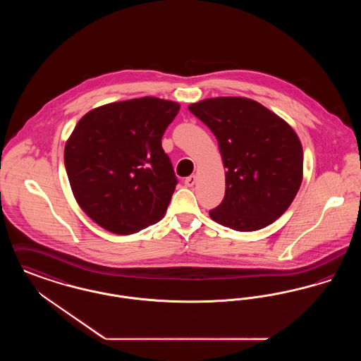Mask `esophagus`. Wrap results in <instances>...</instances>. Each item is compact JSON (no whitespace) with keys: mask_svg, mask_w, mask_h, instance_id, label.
Here are the masks:
<instances>
[{"mask_svg":"<svg viewBox=\"0 0 361 361\" xmlns=\"http://www.w3.org/2000/svg\"><path fill=\"white\" fill-rule=\"evenodd\" d=\"M195 183H196V176H195V174L189 176V177H187V178L184 180V184H185L187 187H193Z\"/></svg>","mask_w":361,"mask_h":361,"instance_id":"obj_1","label":"esophagus"}]
</instances>
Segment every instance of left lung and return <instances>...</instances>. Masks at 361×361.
Wrapping results in <instances>:
<instances>
[{
  "mask_svg": "<svg viewBox=\"0 0 361 361\" xmlns=\"http://www.w3.org/2000/svg\"><path fill=\"white\" fill-rule=\"evenodd\" d=\"M189 111L218 139L226 192L209 211L212 221L237 231L274 224L300 188L303 150L291 127L245 97L207 99Z\"/></svg>",
  "mask_w": 361,
  "mask_h": 361,
  "instance_id": "left-lung-1",
  "label": "left lung"
}]
</instances>
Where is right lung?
I'll list each match as a JSON object with an SVG mask.
<instances>
[{
	"instance_id": "right-lung-1",
	"label": "right lung",
	"mask_w": 361,
	"mask_h": 361,
	"mask_svg": "<svg viewBox=\"0 0 361 361\" xmlns=\"http://www.w3.org/2000/svg\"><path fill=\"white\" fill-rule=\"evenodd\" d=\"M178 109L142 97L99 106L77 123L66 172L80 207L105 230L134 234L165 215L178 181L161 139Z\"/></svg>"
}]
</instances>
